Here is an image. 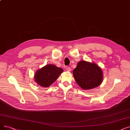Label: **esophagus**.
Masks as SVG:
<instances>
[{
  "label": "esophagus",
  "mask_w": 130,
  "mask_h": 130,
  "mask_svg": "<svg viewBox=\"0 0 130 130\" xmlns=\"http://www.w3.org/2000/svg\"><path fill=\"white\" fill-rule=\"evenodd\" d=\"M66 70L67 71H68V72H70L71 71V69L70 67H67Z\"/></svg>",
  "instance_id": "1"
}]
</instances>
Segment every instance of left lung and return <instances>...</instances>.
Returning a JSON list of instances; mask_svg holds the SVG:
<instances>
[{
  "label": "left lung",
  "mask_w": 130,
  "mask_h": 130,
  "mask_svg": "<svg viewBox=\"0 0 130 130\" xmlns=\"http://www.w3.org/2000/svg\"><path fill=\"white\" fill-rule=\"evenodd\" d=\"M73 74L78 85L84 90L98 87L103 81V72L100 67L84 60L78 62Z\"/></svg>",
  "instance_id": "left-lung-1"
}]
</instances>
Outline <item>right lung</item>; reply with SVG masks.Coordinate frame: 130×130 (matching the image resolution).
<instances>
[{"mask_svg":"<svg viewBox=\"0 0 130 130\" xmlns=\"http://www.w3.org/2000/svg\"><path fill=\"white\" fill-rule=\"evenodd\" d=\"M63 72V69L54 65H46L37 71L35 75V81L42 87H48L56 80Z\"/></svg>","mask_w":130,"mask_h":130,"instance_id":"add662e5","label":"right lung"}]
</instances>
